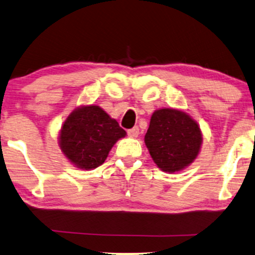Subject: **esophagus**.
<instances>
[{"instance_id":"1","label":"esophagus","mask_w":255,"mask_h":255,"mask_svg":"<svg viewBox=\"0 0 255 255\" xmlns=\"http://www.w3.org/2000/svg\"><path fill=\"white\" fill-rule=\"evenodd\" d=\"M138 133H139V128H138L137 127H134L132 128H130V130H128V134L130 137H132V138L138 137Z\"/></svg>"}]
</instances>
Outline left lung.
<instances>
[{"instance_id": "obj_1", "label": "left lung", "mask_w": 255, "mask_h": 255, "mask_svg": "<svg viewBox=\"0 0 255 255\" xmlns=\"http://www.w3.org/2000/svg\"><path fill=\"white\" fill-rule=\"evenodd\" d=\"M145 145L153 162L163 171H180L199 155L202 133L197 123L187 113L161 109L152 113Z\"/></svg>"}]
</instances>
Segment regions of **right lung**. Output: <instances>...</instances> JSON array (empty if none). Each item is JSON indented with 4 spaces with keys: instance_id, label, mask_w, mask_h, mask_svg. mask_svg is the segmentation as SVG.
<instances>
[{
    "instance_id": "obj_1",
    "label": "right lung",
    "mask_w": 255,
    "mask_h": 255,
    "mask_svg": "<svg viewBox=\"0 0 255 255\" xmlns=\"http://www.w3.org/2000/svg\"><path fill=\"white\" fill-rule=\"evenodd\" d=\"M125 130L97 105L81 106L68 116L60 131L61 151L78 168L90 170L105 162Z\"/></svg>"
}]
</instances>
